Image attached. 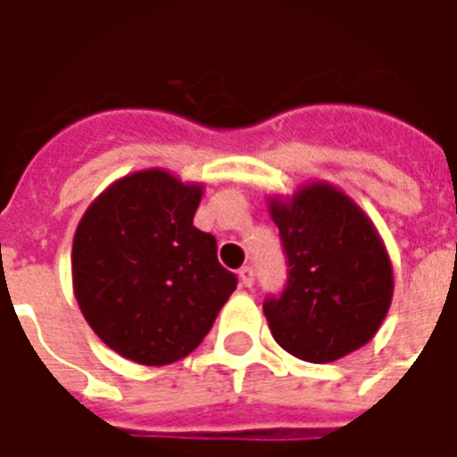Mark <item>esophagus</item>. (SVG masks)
Segmentation results:
<instances>
[{
    "instance_id": "esophagus-1",
    "label": "esophagus",
    "mask_w": 457,
    "mask_h": 457,
    "mask_svg": "<svg viewBox=\"0 0 457 457\" xmlns=\"http://www.w3.org/2000/svg\"><path fill=\"white\" fill-rule=\"evenodd\" d=\"M239 284L242 287H252L254 284V271H252V267L239 269Z\"/></svg>"
}]
</instances>
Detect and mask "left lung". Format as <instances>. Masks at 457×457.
<instances>
[{
	"label": "left lung",
	"mask_w": 457,
	"mask_h": 457,
	"mask_svg": "<svg viewBox=\"0 0 457 457\" xmlns=\"http://www.w3.org/2000/svg\"><path fill=\"white\" fill-rule=\"evenodd\" d=\"M267 205L291 267L287 291L264 301L274 340L316 364L360 350L394 296L392 259L370 215L328 180L269 195Z\"/></svg>",
	"instance_id": "1"
}]
</instances>
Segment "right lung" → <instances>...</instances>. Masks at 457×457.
Returning <instances> with one entry per match:
<instances>
[{
  "mask_svg": "<svg viewBox=\"0 0 457 457\" xmlns=\"http://www.w3.org/2000/svg\"><path fill=\"white\" fill-rule=\"evenodd\" d=\"M203 183L166 169L121 176L87 205L73 237V294L110 350L163 367L190 354L237 278L210 232L193 225Z\"/></svg>",
  "mask_w": 457,
  "mask_h": 457,
  "instance_id": "right-lung-1",
  "label": "right lung"
}]
</instances>
